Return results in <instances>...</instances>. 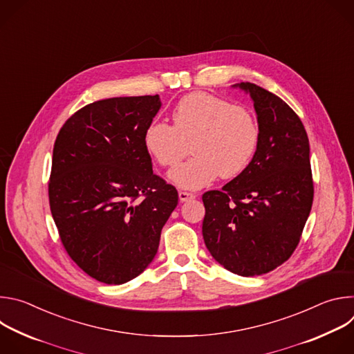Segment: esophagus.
<instances>
[{
  "label": "esophagus",
  "instance_id": "34e87169",
  "mask_svg": "<svg viewBox=\"0 0 354 354\" xmlns=\"http://www.w3.org/2000/svg\"><path fill=\"white\" fill-rule=\"evenodd\" d=\"M196 197V194H193V193H189V192H179V200L182 201H187V200H192V198H194Z\"/></svg>",
  "mask_w": 354,
  "mask_h": 354
}]
</instances>
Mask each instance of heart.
I'll return each mask as SVG.
<instances>
[{
  "label": "heart",
  "instance_id": "1",
  "mask_svg": "<svg viewBox=\"0 0 354 354\" xmlns=\"http://www.w3.org/2000/svg\"><path fill=\"white\" fill-rule=\"evenodd\" d=\"M172 123H148L142 141L148 154L162 167L182 161L192 142L196 156L169 174L180 187L200 189L218 175L235 178L257 154L261 131L254 115L209 92L180 97L172 111Z\"/></svg>",
  "mask_w": 354,
  "mask_h": 354
}]
</instances>
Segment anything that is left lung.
Listing matches in <instances>:
<instances>
[{"mask_svg":"<svg viewBox=\"0 0 354 354\" xmlns=\"http://www.w3.org/2000/svg\"><path fill=\"white\" fill-rule=\"evenodd\" d=\"M261 131L246 169L203 194V238L227 270L250 277L284 263L299 242L314 198L310 141L297 113L277 95L250 82Z\"/></svg>","mask_w":354,"mask_h":354,"instance_id":"1","label":"left lung"}]
</instances>
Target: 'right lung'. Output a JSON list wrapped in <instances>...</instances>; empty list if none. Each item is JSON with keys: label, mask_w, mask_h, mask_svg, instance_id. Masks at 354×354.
<instances>
[{"label": "right lung", "mask_w": 354, "mask_h": 354, "mask_svg": "<svg viewBox=\"0 0 354 354\" xmlns=\"http://www.w3.org/2000/svg\"><path fill=\"white\" fill-rule=\"evenodd\" d=\"M160 108L158 95L97 100L56 138L50 210L70 258L100 283L123 284L145 270L178 205L142 141Z\"/></svg>", "instance_id": "right-lung-1"}]
</instances>
